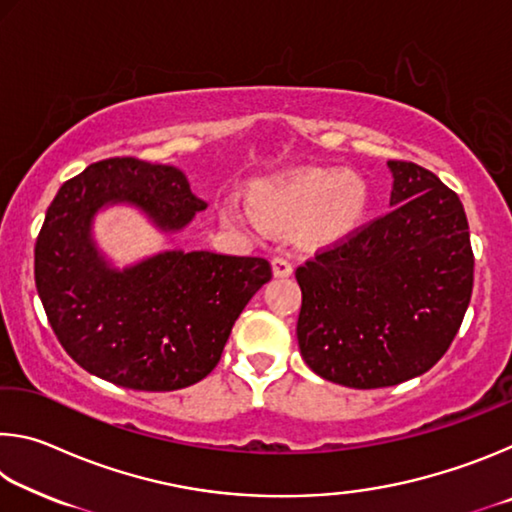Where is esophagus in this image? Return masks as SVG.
<instances>
[{
	"label": "esophagus",
	"mask_w": 512,
	"mask_h": 512,
	"mask_svg": "<svg viewBox=\"0 0 512 512\" xmlns=\"http://www.w3.org/2000/svg\"><path fill=\"white\" fill-rule=\"evenodd\" d=\"M273 273H275L277 277H287V275H291V273H293L291 259L284 257V255L273 257Z\"/></svg>",
	"instance_id": "obj_1"
}]
</instances>
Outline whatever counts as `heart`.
<instances>
[{
    "label": "heart",
    "mask_w": 512,
    "mask_h": 512,
    "mask_svg": "<svg viewBox=\"0 0 512 512\" xmlns=\"http://www.w3.org/2000/svg\"><path fill=\"white\" fill-rule=\"evenodd\" d=\"M257 203L275 223L298 225L307 221L316 239H334L361 221L368 192L359 178L348 173L314 169L264 189Z\"/></svg>",
    "instance_id": "heart-1"
}]
</instances>
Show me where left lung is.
<instances>
[{"instance_id": "left-lung-1", "label": "left lung", "mask_w": 512, "mask_h": 512, "mask_svg": "<svg viewBox=\"0 0 512 512\" xmlns=\"http://www.w3.org/2000/svg\"><path fill=\"white\" fill-rule=\"evenodd\" d=\"M388 167L393 210L296 268L302 359L350 388L395 386L436 366L472 298L463 203L420 164Z\"/></svg>"}]
</instances>
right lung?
<instances>
[{"mask_svg":"<svg viewBox=\"0 0 512 512\" xmlns=\"http://www.w3.org/2000/svg\"><path fill=\"white\" fill-rule=\"evenodd\" d=\"M133 203L162 230L207 207L183 171L108 158L69 178L36 239V287L49 325L81 368L133 391H178L210 375L248 300L271 280L264 257L167 250L115 271L92 244L94 212Z\"/></svg>","mask_w":512,"mask_h":512,"instance_id":"obj_1","label":"right lung"}]
</instances>
